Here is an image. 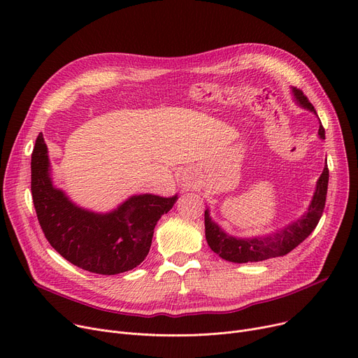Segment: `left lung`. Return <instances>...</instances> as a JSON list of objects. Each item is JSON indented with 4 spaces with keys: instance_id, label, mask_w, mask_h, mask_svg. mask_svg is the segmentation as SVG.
Here are the masks:
<instances>
[{
    "instance_id": "8db88e82",
    "label": "left lung",
    "mask_w": 358,
    "mask_h": 358,
    "mask_svg": "<svg viewBox=\"0 0 358 358\" xmlns=\"http://www.w3.org/2000/svg\"><path fill=\"white\" fill-rule=\"evenodd\" d=\"M292 94L299 107L309 110L315 116H317L316 110L303 96L302 91L292 88ZM317 135L321 139H325V129L322 127L321 122H319ZM328 180V165H325L321 177L316 181V187L308 206V210L296 220L286 224L285 228L277 229L275 232L266 236L239 238L229 235L219 227V223L212 219L210 209L206 208L204 232L206 241H208L210 250L216 252L220 258L231 262H238V264H242V262H258L289 254L313 232L319 219H321L327 200Z\"/></svg>"
}]
</instances>
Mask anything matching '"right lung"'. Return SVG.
Returning <instances> with one entry per match:
<instances>
[{"label":"right lung","instance_id":"add662e5","mask_svg":"<svg viewBox=\"0 0 358 358\" xmlns=\"http://www.w3.org/2000/svg\"><path fill=\"white\" fill-rule=\"evenodd\" d=\"M31 196L37 219L50 245L71 264L113 275L138 267L146 258L158 220L178 194H135L110 212L75 204L53 185L49 150L39 134L31 154Z\"/></svg>","mask_w":358,"mask_h":358}]
</instances>
